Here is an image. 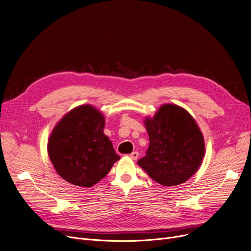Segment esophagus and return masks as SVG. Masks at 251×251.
<instances>
[{"instance_id":"obj_1","label":"esophagus","mask_w":251,"mask_h":251,"mask_svg":"<svg viewBox=\"0 0 251 251\" xmlns=\"http://www.w3.org/2000/svg\"><path fill=\"white\" fill-rule=\"evenodd\" d=\"M138 155H139V154H138L137 151H133L132 153L129 154V156H130L132 160H137V159H138Z\"/></svg>"}]
</instances>
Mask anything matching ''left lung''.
Segmentation results:
<instances>
[{"label": "left lung", "mask_w": 251, "mask_h": 251, "mask_svg": "<svg viewBox=\"0 0 251 251\" xmlns=\"http://www.w3.org/2000/svg\"><path fill=\"white\" fill-rule=\"evenodd\" d=\"M144 125L150 147L137 164L151 179L164 186H175L197 172L204 155V140L186 110L163 104L152 118H146Z\"/></svg>", "instance_id": "obj_1"}]
</instances>
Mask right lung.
I'll return each instance as SVG.
<instances>
[{
  "mask_svg": "<svg viewBox=\"0 0 251 251\" xmlns=\"http://www.w3.org/2000/svg\"><path fill=\"white\" fill-rule=\"evenodd\" d=\"M104 117L90 104L66 114L50 136L48 152L56 172L67 182L91 187L120 159L103 134Z\"/></svg>",
  "mask_w": 251,
  "mask_h": 251,
  "instance_id": "1",
  "label": "right lung"
}]
</instances>
